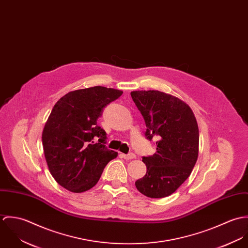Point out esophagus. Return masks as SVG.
Wrapping results in <instances>:
<instances>
[{"label":"esophagus","mask_w":248,"mask_h":248,"mask_svg":"<svg viewBox=\"0 0 248 248\" xmlns=\"http://www.w3.org/2000/svg\"><path fill=\"white\" fill-rule=\"evenodd\" d=\"M122 157H123V158H125V159L130 160V159H134V158H136V155H135L134 153H129V154H127V155L122 154Z\"/></svg>","instance_id":"esophagus-1"}]
</instances>
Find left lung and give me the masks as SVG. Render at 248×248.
<instances>
[{"instance_id":"obj_1","label":"left lung","mask_w":248,"mask_h":248,"mask_svg":"<svg viewBox=\"0 0 248 248\" xmlns=\"http://www.w3.org/2000/svg\"><path fill=\"white\" fill-rule=\"evenodd\" d=\"M131 96L146 124L145 137L156 152L143 156L147 172L137 189L152 199L173 194L191 175L199 155V127L186 103L158 91H136Z\"/></svg>"}]
</instances>
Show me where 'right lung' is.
Wrapping results in <instances>:
<instances>
[{
  "label": "right lung",
  "instance_id": "1",
  "mask_svg": "<svg viewBox=\"0 0 248 248\" xmlns=\"http://www.w3.org/2000/svg\"><path fill=\"white\" fill-rule=\"evenodd\" d=\"M122 93L96 86L71 92L53 107L42 142L49 172L62 187L73 193L90 190L108 161L117 156L107 148L106 132L97 125V119Z\"/></svg>",
  "mask_w": 248,
  "mask_h": 248
}]
</instances>
